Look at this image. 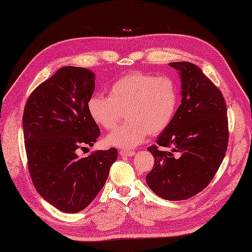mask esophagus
<instances>
[{"instance_id": "1", "label": "esophagus", "mask_w": 252, "mask_h": 252, "mask_svg": "<svg viewBox=\"0 0 252 252\" xmlns=\"http://www.w3.org/2000/svg\"><path fill=\"white\" fill-rule=\"evenodd\" d=\"M134 152L132 151H120V155L122 157H132L134 156Z\"/></svg>"}]
</instances>
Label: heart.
I'll return each mask as SVG.
<instances>
[{"instance_id": "b5f03b06", "label": "heart", "mask_w": 252, "mask_h": 252, "mask_svg": "<svg viewBox=\"0 0 252 252\" xmlns=\"http://www.w3.org/2000/svg\"><path fill=\"white\" fill-rule=\"evenodd\" d=\"M179 105L178 85L169 77L134 71L118 79L108 96L95 94L88 110L96 125L111 131L119 125L123 112L127 122L107 136V143L133 148L148 135H158L172 122Z\"/></svg>"}]
</instances>
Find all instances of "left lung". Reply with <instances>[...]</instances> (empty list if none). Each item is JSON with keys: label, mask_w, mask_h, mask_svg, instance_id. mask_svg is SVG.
<instances>
[{"label": "left lung", "mask_w": 252, "mask_h": 252, "mask_svg": "<svg viewBox=\"0 0 252 252\" xmlns=\"http://www.w3.org/2000/svg\"><path fill=\"white\" fill-rule=\"evenodd\" d=\"M169 65L179 70L182 100L156 145L147 148L155 164L146 182L163 199L185 200L206 189L220 168L228 143L227 111L221 91L199 67L187 62Z\"/></svg>", "instance_id": "1"}]
</instances>
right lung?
Instances as JSON below:
<instances>
[{
	"instance_id": "obj_1",
	"label": "right lung",
	"mask_w": 252,
	"mask_h": 252,
	"mask_svg": "<svg viewBox=\"0 0 252 252\" xmlns=\"http://www.w3.org/2000/svg\"><path fill=\"white\" fill-rule=\"evenodd\" d=\"M94 88L95 74L89 69L63 67L31 93L24 109L32 183L63 212L87 208L103 189L118 157L116 148L78 156L79 148L93 146L100 134L88 110Z\"/></svg>"
}]
</instances>
